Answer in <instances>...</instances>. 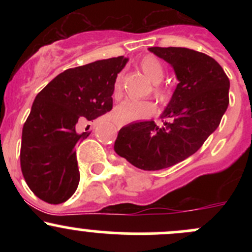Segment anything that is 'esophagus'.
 Instances as JSON below:
<instances>
[{
  "mask_svg": "<svg viewBox=\"0 0 252 252\" xmlns=\"http://www.w3.org/2000/svg\"><path fill=\"white\" fill-rule=\"evenodd\" d=\"M114 124L117 126V128H122L124 126V123H121V122H114Z\"/></svg>",
  "mask_w": 252,
  "mask_h": 252,
  "instance_id": "34e87169",
  "label": "esophagus"
}]
</instances>
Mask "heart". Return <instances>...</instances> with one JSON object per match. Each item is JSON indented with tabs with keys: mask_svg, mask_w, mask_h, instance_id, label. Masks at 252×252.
<instances>
[{
	"mask_svg": "<svg viewBox=\"0 0 252 252\" xmlns=\"http://www.w3.org/2000/svg\"><path fill=\"white\" fill-rule=\"evenodd\" d=\"M139 67L150 80L154 81V95L162 105H167L173 97V89L161 81L164 78L163 64L155 56L147 55L142 57L139 62ZM122 73L117 74L113 83V97L119 98L122 95ZM156 112V105L150 100H129L123 101L114 110V118L121 123L140 121L147 118Z\"/></svg>",
	"mask_w": 252,
	"mask_h": 252,
	"instance_id": "b5f03b06",
	"label": "heart"
}]
</instances>
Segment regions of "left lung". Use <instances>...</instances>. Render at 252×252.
Returning <instances> with one entry per match:
<instances>
[{"label":"left lung","instance_id":"1","mask_svg":"<svg viewBox=\"0 0 252 252\" xmlns=\"http://www.w3.org/2000/svg\"><path fill=\"white\" fill-rule=\"evenodd\" d=\"M174 68L179 84L162 113L154 121L123 126L114 151L144 171H159L184 161L218 128L229 105V79L217 61L185 47H150Z\"/></svg>","mask_w":252,"mask_h":252}]
</instances>
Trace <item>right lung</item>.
<instances>
[{
    "label": "right lung",
    "mask_w": 252,
    "mask_h": 252,
    "mask_svg": "<svg viewBox=\"0 0 252 252\" xmlns=\"http://www.w3.org/2000/svg\"><path fill=\"white\" fill-rule=\"evenodd\" d=\"M124 56L96 61L58 74L35 97L23 126L20 167L28 187L42 201L58 205L77 190L75 149L90 133L79 130L113 107V83Z\"/></svg>",
    "instance_id": "1"
}]
</instances>
